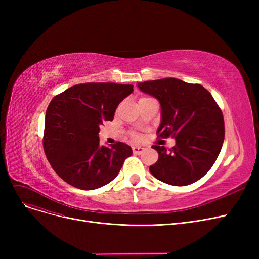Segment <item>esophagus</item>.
I'll return each instance as SVG.
<instances>
[{
  "label": "esophagus",
  "mask_w": 259,
  "mask_h": 259,
  "mask_svg": "<svg viewBox=\"0 0 259 259\" xmlns=\"http://www.w3.org/2000/svg\"><path fill=\"white\" fill-rule=\"evenodd\" d=\"M145 149L143 147H139V146H134L132 147V151L134 154H142L144 152Z\"/></svg>",
  "instance_id": "1"
}]
</instances>
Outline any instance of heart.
Returning <instances> with one entry per match:
<instances>
[{
    "instance_id": "obj_1",
    "label": "heart",
    "mask_w": 259,
    "mask_h": 259,
    "mask_svg": "<svg viewBox=\"0 0 259 259\" xmlns=\"http://www.w3.org/2000/svg\"><path fill=\"white\" fill-rule=\"evenodd\" d=\"M146 100H150V99H149V98H142L139 102L146 101ZM132 137H133L135 140H141V135H139V134H137V133H133V134H132Z\"/></svg>"
}]
</instances>
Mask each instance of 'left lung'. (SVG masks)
Wrapping results in <instances>:
<instances>
[{
    "label": "left lung",
    "instance_id": "left-lung-1",
    "mask_svg": "<svg viewBox=\"0 0 259 259\" xmlns=\"http://www.w3.org/2000/svg\"><path fill=\"white\" fill-rule=\"evenodd\" d=\"M138 86L160 104L158 137L175 139V146L169 150L152 146L158 159L149 170L158 181L172 186L197 182L212 168L222 150L225 124L221 108L206 88L179 78L148 80Z\"/></svg>",
    "mask_w": 259,
    "mask_h": 259
}]
</instances>
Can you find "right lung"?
<instances>
[{
	"instance_id": "right-lung-1",
	"label": "right lung",
	"mask_w": 259,
	"mask_h": 259,
	"mask_svg": "<svg viewBox=\"0 0 259 259\" xmlns=\"http://www.w3.org/2000/svg\"><path fill=\"white\" fill-rule=\"evenodd\" d=\"M132 92V85L87 83L51 100L45 115L44 151L52 169L67 184L94 190L116 178L132 149L120 142L101 146L99 132Z\"/></svg>"
}]
</instances>
